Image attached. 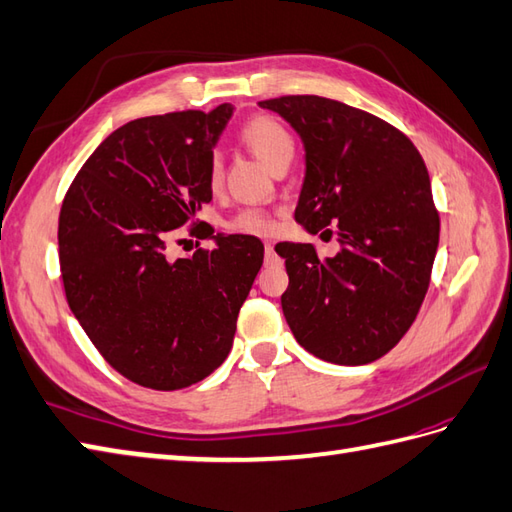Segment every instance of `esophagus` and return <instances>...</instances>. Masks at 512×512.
<instances>
[{
	"mask_svg": "<svg viewBox=\"0 0 512 512\" xmlns=\"http://www.w3.org/2000/svg\"><path fill=\"white\" fill-rule=\"evenodd\" d=\"M276 260H278V256H276V252H273V245L267 243L265 245V263L271 265V263H276Z\"/></svg>",
	"mask_w": 512,
	"mask_h": 512,
	"instance_id": "esophagus-1",
	"label": "esophagus"
}]
</instances>
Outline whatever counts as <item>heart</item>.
I'll return each instance as SVG.
<instances>
[{
	"label": "heart",
	"mask_w": 512,
	"mask_h": 512,
	"mask_svg": "<svg viewBox=\"0 0 512 512\" xmlns=\"http://www.w3.org/2000/svg\"><path fill=\"white\" fill-rule=\"evenodd\" d=\"M241 141L252 149V154L271 171L276 169L280 162L291 160L295 154L293 136L280 121L271 117L249 119L241 130ZM221 182H223V160L219 154H215L208 162V186L213 191H219ZM230 228L245 234H267L273 228V221L265 210L245 208L230 221Z\"/></svg>",
	"instance_id": "heart-1"
}]
</instances>
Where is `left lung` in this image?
Listing matches in <instances>:
<instances>
[{
  "label": "left lung",
  "mask_w": 512,
  "mask_h": 512,
  "mask_svg": "<svg viewBox=\"0 0 512 512\" xmlns=\"http://www.w3.org/2000/svg\"><path fill=\"white\" fill-rule=\"evenodd\" d=\"M304 143L295 221L339 230V252L278 243L289 289L282 313L297 343L334 365H367L413 326L439 247L426 162L408 136L365 110L319 95L258 102ZM332 234L330 230H326Z\"/></svg>",
  "instance_id": "left-lung-1"
}]
</instances>
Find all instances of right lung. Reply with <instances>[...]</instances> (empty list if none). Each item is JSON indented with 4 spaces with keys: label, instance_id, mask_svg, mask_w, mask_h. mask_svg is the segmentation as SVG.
Returning a JSON list of instances; mask_svg holds the SVG:
<instances>
[{
    "label": "right lung",
    "instance_id": "1",
    "mask_svg": "<svg viewBox=\"0 0 512 512\" xmlns=\"http://www.w3.org/2000/svg\"><path fill=\"white\" fill-rule=\"evenodd\" d=\"M232 104L134 119L112 132L69 186L58 219L73 317L128 380L176 391L232 350L236 317L263 267L249 234L208 232L215 249L169 260L167 236L213 199L208 162Z\"/></svg>",
    "mask_w": 512,
    "mask_h": 512
}]
</instances>
